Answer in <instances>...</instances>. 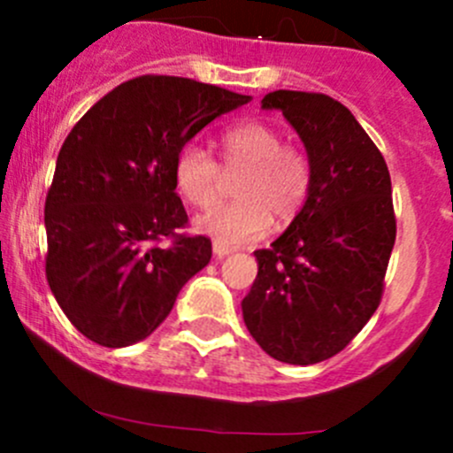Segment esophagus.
I'll use <instances>...</instances> for the list:
<instances>
[{
    "mask_svg": "<svg viewBox=\"0 0 453 453\" xmlns=\"http://www.w3.org/2000/svg\"><path fill=\"white\" fill-rule=\"evenodd\" d=\"M212 252H214V256H217V258H226V256H230L232 252H234V250L227 248V245H223V243H219V241H214Z\"/></svg>",
    "mask_w": 453,
    "mask_h": 453,
    "instance_id": "obj_1",
    "label": "esophagus"
}]
</instances>
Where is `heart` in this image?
Returning <instances> with one entry per match:
<instances>
[{"instance_id": "1", "label": "heart", "mask_w": 453, "mask_h": 453, "mask_svg": "<svg viewBox=\"0 0 453 453\" xmlns=\"http://www.w3.org/2000/svg\"><path fill=\"white\" fill-rule=\"evenodd\" d=\"M223 168L241 173L239 201L195 219V230L230 248L260 239L276 221L287 223L303 210L311 188V164L300 146L285 144L282 131L267 122H245L221 135ZM223 168L197 144L188 142L175 157V184L197 208L219 201Z\"/></svg>"}]
</instances>
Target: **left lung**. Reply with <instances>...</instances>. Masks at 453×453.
I'll return each mask as SVG.
<instances>
[{
  "label": "left lung",
  "instance_id": "obj_1",
  "mask_svg": "<svg viewBox=\"0 0 453 453\" xmlns=\"http://www.w3.org/2000/svg\"><path fill=\"white\" fill-rule=\"evenodd\" d=\"M303 140L311 188L269 250L241 309L260 349L309 366L340 353L377 311L396 239L386 159L353 113L324 94L278 89L260 100Z\"/></svg>",
  "mask_w": 453,
  "mask_h": 453
}]
</instances>
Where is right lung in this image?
I'll return each mask as SVG.
<instances>
[{"mask_svg": "<svg viewBox=\"0 0 453 453\" xmlns=\"http://www.w3.org/2000/svg\"><path fill=\"white\" fill-rule=\"evenodd\" d=\"M252 96L177 76H140L98 100L57 157L45 197V276L91 342L122 349L166 319L181 287L210 263L205 236L175 195V157L205 125ZM173 238L168 249L158 245Z\"/></svg>", "mask_w": 453, "mask_h": 453, "instance_id": "right-lung-1", "label": "right lung"}]
</instances>
